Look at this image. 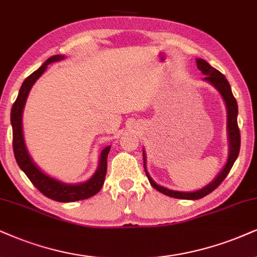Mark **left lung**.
Wrapping results in <instances>:
<instances>
[{
  "label": "left lung",
  "instance_id": "1",
  "mask_svg": "<svg viewBox=\"0 0 257 257\" xmlns=\"http://www.w3.org/2000/svg\"><path fill=\"white\" fill-rule=\"evenodd\" d=\"M196 66L204 74L206 77L204 78L205 82L213 85L216 89L219 91V94L223 97L224 102H225L226 107V131H227V145H229V153H227L226 163L224 164L223 169L220 170L219 174L214 177L212 181L202 187L200 189H196L193 192H180V191H173V189L167 188V187L160 186L153 180V177L150 176V174L148 173L147 169V155H145V150H143V161H144V170L147 174V177L149 179L150 185L154 187L155 189H157L158 192L163 193L168 196H172V198L176 199H185V200H198L210 194L211 192H213L218 186L220 185L221 181L225 179L227 174H229L230 169L232 168L233 163L237 160L239 154V147H240V135H239V128L237 125V115H238V106H237V101L233 97L232 91H231V87L227 82L226 77L221 74L220 71H218L217 69H214L213 66L208 64L205 59L196 58Z\"/></svg>",
  "mask_w": 257,
  "mask_h": 257
}]
</instances>
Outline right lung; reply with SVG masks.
<instances>
[{"instance_id":"right-lung-1","label":"right lung","mask_w":257,"mask_h":257,"mask_svg":"<svg viewBox=\"0 0 257 257\" xmlns=\"http://www.w3.org/2000/svg\"><path fill=\"white\" fill-rule=\"evenodd\" d=\"M65 56L56 55L50 57L38 70L31 74L22 83L19 95L12 107L11 122L13 127V149H14L15 160L20 167V169L26 174L31 182L37 187L39 191L47 198L59 202H72L90 198L100 192L102 188L104 177L107 172V156L110 150V145L103 148L99 156V166L96 172L91 175L87 181L80 183H65L55 177L47 175L39 167L37 166L33 158L28 153L26 143L24 138V130H22V113H24L25 103L28 97V94L36 83L38 78L45 72L47 65L51 63L63 61Z\"/></svg>"}]
</instances>
